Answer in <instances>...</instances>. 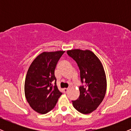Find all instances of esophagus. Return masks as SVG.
I'll return each mask as SVG.
<instances>
[{
  "instance_id": "obj_1",
  "label": "esophagus",
  "mask_w": 131,
  "mask_h": 131,
  "mask_svg": "<svg viewBox=\"0 0 131 131\" xmlns=\"http://www.w3.org/2000/svg\"><path fill=\"white\" fill-rule=\"evenodd\" d=\"M68 91V88H64L63 89V91L64 93H67Z\"/></svg>"
}]
</instances>
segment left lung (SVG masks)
I'll return each instance as SVG.
<instances>
[{
  "label": "left lung",
  "mask_w": 131,
  "mask_h": 131,
  "mask_svg": "<svg viewBox=\"0 0 131 131\" xmlns=\"http://www.w3.org/2000/svg\"><path fill=\"white\" fill-rule=\"evenodd\" d=\"M68 55L77 63L80 70V95L72 101L73 106L82 114L91 113L97 108L104 99L106 79L103 65L99 58L89 50L74 49L67 51Z\"/></svg>",
  "instance_id": "obj_1"
}]
</instances>
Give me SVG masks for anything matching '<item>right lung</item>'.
Returning a JSON list of instances; mask_svg holds the SVG:
<instances>
[{"label": "right lung", "mask_w": 131, "mask_h": 131, "mask_svg": "<svg viewBox=\"0 0 131 131\" xmlns=\"http://www.w3.org/2000/svg\"><path fill=\"white\" fill-rule=\"evenodd\" d=\"M64 51L43 52L39 55L27 72L25 82L26 99L32 108L46 114L55 107L62 93L56 85L55 69ZM55 85H53V82Z\"/></svg>", "instance_id": "add662e5"}]
</instances>
